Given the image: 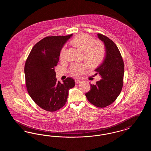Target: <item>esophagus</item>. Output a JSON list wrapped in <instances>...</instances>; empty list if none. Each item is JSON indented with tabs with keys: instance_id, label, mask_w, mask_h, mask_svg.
<instances>
[{
	"instance_id": "1",
	"label": "esophagus",
	"mask_w": 151,
	"mask_h": 151,
	"mask_svg": "<svg viewBox=\"0 0 151 151\" xmlns=\"http://www.w3.org/2000/svg\"><path fill=\"white\" fill-rule=\"evenodd\" d=\"M80 82H81V81L79 79H75V83L76 84H78Z\"/></svg>"
}]
</instances>
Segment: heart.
Listing matches in <instances>:
<instances>
[{"label":"heart","mask_w":151,"mask_h":151,"mask_svg":"<svg viewBox=\"0 0 151 151\" xmlns=\"http://www.w3.org/2000/svg\"><path fill=\"white\" fill-rule=\"evenodd\" d=\"M71 43L73 46L81 51L84 60L90 66L94 67L99 65L103 60L106 54L104 44L100 41L95 40L93 37L86 34H81L75 37ZM59 58L63 60L66 58L65 47H62L59 52ZM88 67L83 63H72L69 71L72 75L79 76L86 72Z\"/></svg>","instance_id":"obj_1"}]
</instances>
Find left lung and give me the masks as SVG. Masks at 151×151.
<instances>
[{
  "instance_id": "left-lung-1",
  "label": "left lung",
  "mask_w": 151,
  "mask_h": 151,
  "mask_svg": "<svg viewBox=\"0 0 151 151\" xmlns=\"http://www.w3.org/2000/svg\"><path fill=\"white\" fill-rule=\"evenodd\" d=\"M98 37L105 45L106 55L103 63L96 70L102 80L95 85L91 84L90 91L86 93V99L99 108L111 105L122 91L124 75V62L115 43L108 37L99 33Z\"/></svg>"
}]
</instances>
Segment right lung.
Returning a JSON list of instances; mask_svg holds the SVG:
<instances>
[{
    "label": "right lung",
    "instance_id": "add662e5",
    "mask_svg": "<svg viewBox=\"0 0 151 151\" xmlns=\"http://www.w3.org/2000/svg\"><path fill=\"white\" fill-rule=\"evenodd\" d=\"M72 35L43 38L33 47L26 60L24 72L27 91L36 104L46 111L52 112L62 108L67 101L69 89L75 85L70 77L63 84L58 81L54 70L60 51Z\"/></svg>",
    "mask_w": 151,
    "mask_h": 151
}]
</instances>
